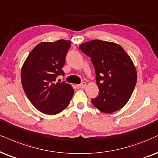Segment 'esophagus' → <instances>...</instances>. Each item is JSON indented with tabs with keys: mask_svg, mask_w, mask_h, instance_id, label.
Masks as SVG:
<instances>
[{
	"mask_svg": "<svg viewBox=\"0 0 158 158\" xmlns=\"http://www.w3.org/2000/svg\"><path fill=\"white\" fill-rule=\"evenodd\" d=\"M85 85H86V83H85V82H83L82 83H81V84L77 85L78 86V88H81V89H84Z\"/></svg>",
	"mask_w": 158,
	"mask_h": 158,
	"instance_id": "34e87169",
	"label": "esophagus"
}]
</instances>
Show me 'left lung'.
<instances>
[{
    "label": "left lung",
    "instance_id": "8db88e82",
    "mask_svg": "<svg viewBox=\"0 0 158 158\" xmlns=\"http://www.w3.org/2000/svg\"><path fill=\"white\" fill-rule=\"evenodd\" d=\"M91 58L96 73L99 95L91 102L103 113L117 111L125 106L137 81L135 65L119 44L99 40L80 44Z\"/></svg>",
    "mask_w": 158,
    "mask_h": 158
}]
</instances>
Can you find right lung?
<instances>
[{"label":"right lung","instance_id":"add662e5","mask_svg":"<svg viewBox=\"0 0 158 158\" xmlns=\"http://www.w3.org/2000/svg\"><path fill=\"white\" fill-rule=\"evenodd\" d=\"M71 41L40 42L31 50L21 69L23 88L30 102L42 113L59 114L69 106L74 89L66 83H56L58 75H64L61 69Z\"/></svg>","mask_w":158,"mask_h":158}]
</instances>
